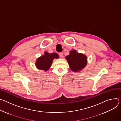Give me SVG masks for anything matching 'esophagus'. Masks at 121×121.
<instances>
[{"mask_svg": "<svg viewBox=\"0 0 121 121\" xmlns=\"http://www.w3.org/2000/svg\"><path fill=\"white\" fill-rule=\"evenodd\" d=\"M59 56H60V57H61V58L63 57V53H62V52H60V53H59Z\"/></svg>", "mask_w": 121, "mask_h": 121, "instance_id": "34e87169", "label": "esophagus"}]
</instances>
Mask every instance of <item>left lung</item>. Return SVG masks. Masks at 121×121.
I'll use <instances>...</instances> for the list:
<instances>
[{
  "instance_id": "1",
  "label": "left lung",
  "mask_w": 121,
  "mask_h": 121,
  "mask_svg": "<svg viewBox=\"0 0 121 121\" xmlns=\"http://www.w3.org/2000/svg\"><path fill=\"white\" fill-rule=\"evenodd\" d=\"M71 70L77 72L84 69L87 64V58L82 53H79L75 50L70 51V54L66 57Z\"/></svg>"
}]
</instances>
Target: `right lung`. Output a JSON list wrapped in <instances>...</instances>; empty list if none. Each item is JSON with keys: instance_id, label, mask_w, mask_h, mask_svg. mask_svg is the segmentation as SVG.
I'll return each mask as SVG.
<instances>
[{"instance_id": "add662e5", "label": "right lung", "mask_w": 121, "mask_h": 121, "mask_svg": "<svg viewBox=\"0 0 121 121\" xmlns=\"http://www.w3.org/2000/svg\"><path fill=\"white\" fill-rule=\"evenodd\" d=\"M58 58H59V55L57 53H49L45 52L44 55L37 59L35 65L38 69L47 71L50 67L53 60Z\"/></svg>"}]
</instances>
